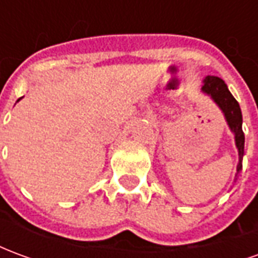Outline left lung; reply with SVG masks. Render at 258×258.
<instances>
[{"label":"left lung","mask_w":258,"mask_h":258,"mask_svg":"<svg viewBox=\"0 0 258 258\" xmlns=\"http://www.w3.org/2000/svg\"><path fill=\"white\" fill-rule=\"evenodd\" d=\"M200 90H202V92L205 95L210 96L211 101L214 102L218 106V109L221 110L228 127H229L231 133L235 137V145H236V149H238L239 156L238 166H236V174H235V179H236L238 178V174L242 170V160H243L244 155V134L243 130H242L243 120H242L240 106H239L238 101L229 92L227 84L220 77L207 76L203 80V84H202Z\"/></svg>","instance_id":"1"}]
</instances>
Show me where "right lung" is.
I'll return each mask as SVG.
<instances>
[{"instance_id": "1", "label": "right lung", "mask_w": 258, "mask_h": 258, "mask_svg": "<svg viewBox=\"0 0 258 258\" xmlns=\"http://www.w3.org/2000/svg\"><path fill=\"white\" fill-rule=\"evenodd\" d=\"M20 99H22V98H20ZM20 99H18V102H19V101H20Z\"/></svg>"}]
</instances>
